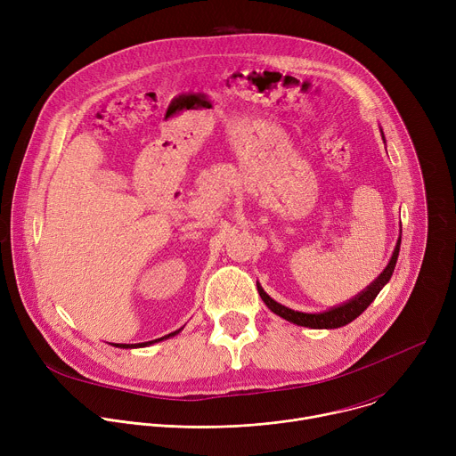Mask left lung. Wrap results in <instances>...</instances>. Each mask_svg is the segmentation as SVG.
Returning <instances> with one entry per match:
<instances>
[{"label": "left lung", "mask_w": 456, "mask_h": 456, "mask_svg": "<svg viewBox=\"0 0 456 456\" xmlns=\"http://www.w3.org/2000/svg\"><path fill=\"white\" fill-rule=\"evenodd\" d=\"M399 248H401V238H399V243H397V247L394 250L392 259H389V264L382 271V274L366 290H362L359 296H355L348 303H345L341 306H336V308H332L329 312H322V314L296 312V310L287 308V306L280 305L278 301H274L267 292H264V289L259 287V285H257V292H259V296H262L264 303L274 314H278L280 317H283V319H287V321H290L294 324H299V327H308V329H339V327H345V324L352 322L355 317H359L370 306V303L377 297L380 289L389 281V278H392L394 269L397 265Z\"/></svg>", "instance_id": "8db88e82"}]
</instances>
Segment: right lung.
<instances>
[{
  "label": "right lung",
  "instance_id": "obj_1",
  "mask_svg": "<svg viewBox=\"0 0 456 456\" xmlns=\"http://www.w3.org/2000/svg\"><path fill=\"white\" fill-rule=\"evenodd\" d=\"M180 330H176V332H173V334H169V336H164V338H160V339H155V341H148V343H139V345H113V346H118V348H137V346H148V345H151V343H157V341H162V339H166V338H171V336H176Z\"/></svg>",
  "mask_w": 456,
  "mask_h": 456
}]
</instances>
